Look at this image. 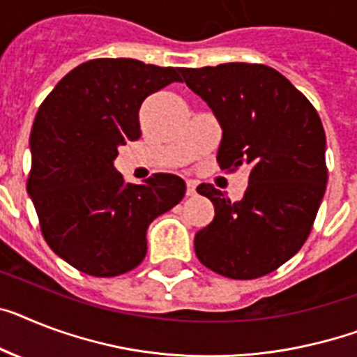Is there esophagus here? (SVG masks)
Instances as JSON below:
<instances>
[{
	"label": "esophagus",
	"instance_id": "1",
	"mask_svg": "<svg viewBox=\"0 0 357 357\" xmlns=\"http://www.w3.org/2000/svg\"><path fill=\"white\" fill-rule=\"evenodd\" d=\"M197 193V184L195 181H185V195L193 197Z\"/></svg>",
	"mask_w": 357,
	"mask_h": 357
}]
</instances>
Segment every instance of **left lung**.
I'll return each instance as SVG.
<instances>
[{"instance_id": "1", "label": "left lung", "mask_w": 357, "mask_h": 357, "mask_svg": "<svg viewBox=\"0 0 357 357\" xmlns=\"http://www.w3.org/2000/svg\"><path fill=\"white\" fill-rule=\"evenodd\" d=\"M182 78L222 128L220 169L250 167L238 202L211 184L197 188L215 208L213 220L195 235L197 257L225 278H263L301 250L325 195L319 114L281 73L261 63L182 69Z\"/></svg>"}]
</instances>
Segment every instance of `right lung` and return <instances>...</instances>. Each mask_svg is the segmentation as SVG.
<instances>
[{"instance_id":"add662e5","label":"right lung","mask_w":357,"mask_h":357,"mask_svg":"<svg viewBox=\"0 0 357 357\" xmlns=\"http://www.w3.org/2000/svg\"><path fill=\"white\" fill-rule=\"evenodd\" d=\"M181 73L98 58L63 76L38 109L26 191L47 244L79 272L114 278L137 268L146 257L147 226L184 197L181 176L155 173L129 184L113 164L119 146L142 135L144 100L182 82Z\"/></svg>"}]
</instances>
